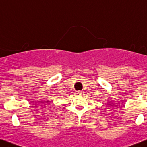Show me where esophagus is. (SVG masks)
<instances>
[{
    "instance_id": "1",
    "label": "esophagus",
    "mask_w": 147,
    "mask_h": 147,
    "mask_svg": "<svg viewBox=\"0 0 147 147\" xmlns=\"http://www.w3.org/2000/svg\"><path fill=\"white\" fill-rule=\"evenodd\" d=\"M82 92H76V94L77 95H82Z\"/></svg>"
}]
</instances>
